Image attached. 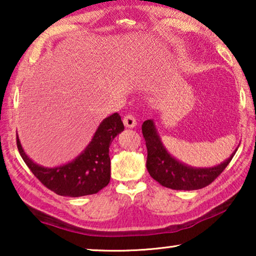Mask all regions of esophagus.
<instances>
[{"instance_id": "esophagus-1", "label": "esophagus", "mask_w": 256, "mask_h": 256, "mask_svg": "<svg viewBox=\"0 0 256 256\" xmlns=\"http://www.w3.org/2000/svg\"><path fill=\"white\" fill-rule=\"evenodd\" d=\"M124 124L127 128H134L136 124H138V121H136V118L132 114H127L124 118Z\"/></svg>"}]
</instances>
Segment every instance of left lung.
<instances>
[{
	"instance_id": "1",
	"label": "left lung",
	"mask_w": 256,
	"mask_h": 256,
	"mask_svg": "<svg viewBox=\"0 0 256 256\" xmlns=\"http://www.w3.org/2000/svg\"><path fill=\"white\" fill-rule=\"evenodd\" d=\"M148 156L146 169L150 176L163 186L172 190H198L208 186L225 170L236 155V150L228 160L213 168H192L174 158L164 148L152 120H146L142 124Z\"/></svg>"
}]
</instances>
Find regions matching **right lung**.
<instances>
[{
    "instance_id": "obj_1",
    "label": "right lung",
    "mask_w": 256,
    "mask_h": 256,
    "mask_svg": "<svg viewBox=\"0 0 256 256\" xmlns=\"http://www.w3.org/2000/svg\"><path fill=\"white\" fill-rule=\"evenodd\" d=\"M124 126L118 113L104 118L92 141L72 162L56 168L40 166L30 160L17 136V148L22 158L44 186L59 196L82 197L98 194L110 180V146Z\"/></svg>"
}]
</instances>
